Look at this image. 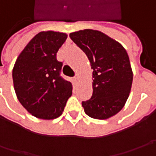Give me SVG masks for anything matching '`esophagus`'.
<instances>
[{
    "label": "esophagus",
    "mask_w": 156,
    "mask_h": 156,
    "mask_svg": "<svg viewBox=\"0 0 156 156\" xmlns=\"http://www.w3.org/2000/svg\"><path fill=\"white\" fill-rule=\"evenodd\" d=\"M75 80L76 81H79V75H75Z\"/></svg>",
    "instance_id": "obj_1"
}]
</instances>
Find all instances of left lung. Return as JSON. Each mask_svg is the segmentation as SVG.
<instances>
[{
	"label": "left lung",
	"instance_id": "left-lung-1",
	"mask_svg": "<svg viewBox=\"0 0 156 156\" xmlns=\"http://www.w3.org/2000/svg\"><path fill=\"white\" fill-rule=\"evenodd\" d=\"M87 55L93 69V94L82 107L88 116L106 120L122 110L129 98L133 72L126 49L98 30L84 29L69 34Z\"/></svg>",
	"mask_w": 156,
	"mask_h": 156
}]
</instances>
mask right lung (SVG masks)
I'll return each instance as SVG.
<instances>
[{"label":"right lung","mask_w":156,"mask_h":156,"mask_svg":"<svg viewBox=\"0 0 156 156\" xmlns=\"http://www.w3.org/2000/svg\"><path fill=\"white\" fill-rule=\"evenodd\" d=\"M67 37L65 33L40 32L15 63L12 75L17 98L27 112L39 119L60 116L72 94V83L61 76L62 62L56 59Z\"/></svg>","instance_id":"add662e5"}]
</instances>
